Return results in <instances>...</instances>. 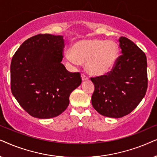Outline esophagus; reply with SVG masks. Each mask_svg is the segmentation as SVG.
<instances>
[{
	"mask_svg": "<svg viewBox=\"0 0 157 157\" xmlns=\"http://www.w3.org/2000/svg\"><path fill=\"white\" fill-rule=\"evenodd\" d=\"M82 79L83 81H85V80H88L89 77H88V76H87V75L84 74V73H82Z\"/></svg>",
	"mask_w": 157,
	"mask_h": 157,
	"instance_id": "esophagus-1",
	"label": "esophagus"
}]
</instances>
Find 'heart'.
<instances>
[{"instance_id":"1","label":"heart","mask_w":157,"mask_h":157,"mask_svg":"<svg viewBox=\"0 0 157 157\" xmlns=\"http://www.w3.org/2000/svg\"><path fill=\"white\" fill-rule=\"evenodd\" d=\"M118 44L113 41H79L72 46V51L66 52V58L74 64L86 62L90 72L102 75L113 67L118 57Z\"/></svg>"}]
</instances>
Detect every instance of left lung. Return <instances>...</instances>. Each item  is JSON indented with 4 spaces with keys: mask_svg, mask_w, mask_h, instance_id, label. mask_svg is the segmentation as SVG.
<instances>
[{
    "mask_svg": "<svg viewBox=\"0 0 157 157\" xmlns=\"http://www.w3.org/2000/svg\"><path fill=\"white\" fill-rule=\"evenodd\" d=\"M121 54L110 72L90 77L95 85L92 105L106 117L121 118L132 112L143 99L148 86L146 54L130 39H119Z\"/></svg>",
    "mask_w": 157,
    "mask_h": 157,
    "instance_id": "left-lung-1",
    "label": "left lung"
}]
</instances>
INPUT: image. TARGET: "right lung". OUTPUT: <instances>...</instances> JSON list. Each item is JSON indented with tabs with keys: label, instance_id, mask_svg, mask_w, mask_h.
Instances as JSON below:
<instances>
[{
	"label": "right lung",
	"instance_id": "1",
	"mask_svg": "<svg viewBox=\"0 0 157 157\" xmlns=\"http://www.w3.org/2000/svg\"><path fill=\"white\" fill-rule=\"evenodd\" d=\"M64 48L62 36L39 33L25 41L12 57V94L31 116H59L82 82L80 72H68L61 63Z\"/></svg>",
	"mask_w": 157,
	"mask_h": 157
}]
</instances>
